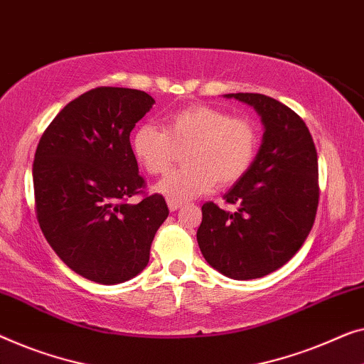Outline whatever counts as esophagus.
<instances>
[{
	"instance_id": "esophagus-1",
	"label": "esophagus",
	"mask_w": 364,
	"mask_h": 364,
	"mask_svg": "<svg viewBox=\"0 0 364 364\" xmlns=\"http://www.w3.org/2000/svg\"><path fill=\"white\" fill-rule=\"evenodd\" d=\"M167 205H169V210H171V212H176V210H178V208L182 207V203H181V202H177V200H172V198L167 200Z\"/></svg>"
}]
</instances>
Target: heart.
Returning <instances> with one entry per match:
<instances>
[{"label":"heart","mask_w":364,"mask_h":364,"mask_svg":"<svg viewBox=\"0 0 364 364\" xmlns=\"http://www.w3.org/2000/svg\"><path fill=\"white\" fill-rule=\"evenodd\" d=\"M255 121L210 105H192L164 118V129L143 124L131 136L134 159L149 176H162L183 152L187 166L171 172L156 191L172 200H191L218 183L233 186L246 176L259 151Z\"/></svg>","instance_id":"1"}]
</instances>
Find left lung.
<instances>
[{
  "mask_svg": "<svg viewBox=\"0 0 364 364\" xmlns=\"http://www.w3.org/2000/svg\"><path fill=\"white\" fill-rule=\"evenodd\" d=\"M226 97L255 107L266 131L251 169L223 197L235 210L203 203L197 241L210 266L247 281L279 269L307 240L320 198L318 159L294 109L261 93Z\"/></svg>",
  "mask_w": 364,
  "mask_h": 364,
  "instance_id": "left-lung-1",
  "label": "left lung"
}]
</instances>
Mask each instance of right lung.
Listing matches in <instances>:
<instances>
[{"instance_id": "obj_1", "label": "right lung", "mask_w": 364, "mask_h": 364, "mask_svg": "<svg viewBox=\"0 0 364 364\" xmlns=\"http://www.w3.org/2000/svg\"><path fill=\"white\" fill-rule=\"evenodd\" d=\"M149 93L97 87L64 107L36 149V217L47 243L72 271L119 284L149 262L156 231L169 208L146 193L129 134L149 112ZM141 195L139 204L127 202Z\"/></svg>"}]
</instances>
